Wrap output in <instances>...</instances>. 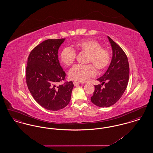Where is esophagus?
<instances>
[{
  "label": "esophagus",
  "mask_w": 153,
  "mask_h": 153,
  "mask_svg": "<svg viewBox=\"0 0 153 153\" xmlns=\"http://www.w3.org/2000/svg\"><path fill=\"white\" fill-rule=\"evenodd\" d=\"M73 84H74V86H77V85H79L80 84V82H78V81H74L73 82Z\"/></svg>",
  "instance_id": "obj_1"
}]
</instances>
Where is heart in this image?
I'll list each match as a JSON object with an SVG mask.
<instances>
[{
	"label": "heart",
	"instance_id": "1",
	"mask_svg": "<svg viewBox=\"0 0 153 153\" xmlns=\"http://www.w3.org/2000/svg\"><path fill=\"white\" fill-rule=\"evenodd\" d=\"M76 51L87 53L86 65H76L69 72V76L72 80L86 82L96 74V68L102 71L109 65L110 54L106 49L101 48L99 42L93 39L79 41L73 44ZM76 58V53L70 48H64L60 54L61 62L66 66L72 65ZM92 64L91 65V64Z\"/></svg>",
	"mask_w": 153,
	"mask_h": 153
}]
</instances>
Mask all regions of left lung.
Wrapping results in <instances>:
<instances>
[{"mask_svg":"<svg viewBox=\"0 0 153 153\" xmlns=\"http://www.w3.org/2000/svg\"><path fill=\"white\" fill-rule=\"evenodd\" d=\"M112 51V57L105 73L97 79L102 85H95L91 100L100 107H108L122 96L129 80L130 68L128 58L122 49L107 36ZM105 85L102 88L101 85Z\"/></svg>","mask_w":153,"mask_h":153,"instance_id":"8db88e82","label":"left lung"}]
</instances>
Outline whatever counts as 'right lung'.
<instances>
[{"mask_svg": "<svg viewBox=\"0 0 153 153\" xmlns=\"http://www.w3.org/2000/svg\"><path fill=\"white\" fill-rule=\"evenodd\" d=\"M65 38L49 39L30 52L26 76L30 92L41 106L50 111L62 109L69 104L74 85L65 82V72L58 60L59 48Z\"/></svg>", "mask_w": 153, "mask_h": 153, "instance_id": "obj_1", "label": "right lung"}]
</instances>
